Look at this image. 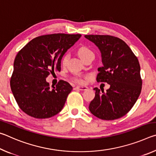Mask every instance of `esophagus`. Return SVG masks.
Masks as SVG:
<instances>
[{
  "mask_svg": "<svg viewBox=\"0 0 156 156\" xmlns=\"http://www.w3.org/2000/svg\"><path fill=\"white\" fill-rule=\"evenodd\" d=\"M88 89L87 87H80V86H77L74 87L75 90H80V91H84L87 90Z\"/></svg>",
  "mask_w": 156,
  "mask_h": 156,
  "instance_id": "esophagus-1",
  "label": "esophagus"
}]
</instances>
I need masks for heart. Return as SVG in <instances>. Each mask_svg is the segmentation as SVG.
I'll use <instances>...</instances> for the list:
<instances>
[{
    "label": "heart",
    "instance_id": "1",
    "mask_svg": "<svg viewBox=\"0 0 156 156\" xmlns=\"http://www.w3.org/2000/svg\"><path fill=\"white\" fill-rule=\"evenodd\" d=\"M78 54L79 57L82 60H84L87 58L89 56H94V53L91 50L88 48L87 47H82L80 48H79L78 50ZM70 55L69 54H65L63 57L62 58L61 63L63 66H66L67 65L69 60ZM84 76L82 75H76L72 77V80L75 81L76 83L82 84L84 82Z\"/></svg>",
    "mask_w": 156,
    "mask_h": 156
}]
</instances>
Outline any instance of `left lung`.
<instances>
[{
  "label": "left lung",
  "mask_w": 156,
  "mask_h": 156,
  "mask_svg": "<svg viewBox=\"0 0 156 156\" xmlns=\"http://www.w3.org/2000/svg\"><path fill=\"white\" fill-rule=\"evenodd\" d=\"M101 52L102 67L98 69V83L110 85L107 92L94 88L96 96L89 111L102 120L122 117L131 109L142 89L140 66L137 57L125 41L109 35H85Z\"/></svg>",
  "instance_id": "8db88e82"
}]
</instances>
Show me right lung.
<instances>
[{"mask_svg":"<svg viewBox=\"0 0 156 156\" xmlns=\"http://www.w3.org/2000/svg\"><path fill=\"white\" fill-rule=\"evenodd\" d=\"M81 37L80 34H54L34 38L15 58L10 86L18 107L31 117L44 119L62 109L69 83L60 80L51 89L46 78L60 72L63 55Z\"/></svg>","mask_w":156,"mask_h":156,"instance_id":"add662e5","label":"right lung"}]
</instances>
